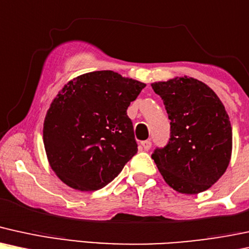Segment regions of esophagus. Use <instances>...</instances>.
<instances>
[{"label":"esophagus","instance_id":"esophagus-1","mask_svg":"<svg viewBox=\"0 0 249 249\" xmlns=\"http://www.w3.org/2000/svg\"><path fill=\"white\" fill-rule=\"evenodd\" d=\"M141 147H142L143 149H144L145 151H148L149 149L151 148V142L148 141V140H147V141H142V142H141Z\"/></svg>","mask_w":249,"mask_h":249}]
</instances>
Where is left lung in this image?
Segmentation results:
<instances>
[{
  "mask_svg": "<svg viewBox=\"0 0 249 249\" xmlns=\"http://www.w3.org/2000/svg\"><path fill=\"white\" fill-rule=\"evenodd\" d=\"M162 98L170 139L151 155L163 178L180 194L197 195L224 175L232 154V127L223 102L194 78L151 84Z\"/></svg>",
  "mask_w": 249,
  "mask_h": 249,
  "instance_id": "1",
  "label": "left lung"
}]
</instances>
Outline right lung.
<instances>
[{
  "label": "right lung",
  "instance_id": "add662e5",
  "mask_svg": "<svg viewBox=\"0 0 249 249\" xmlns=\"http://www.w3.org/2000/svg\"><path fill=\"white\" fill-rule=\"evenodd\" d=\"M144 87L116 72L95 71L58 93L44 120L43 140L52 170L66 185L102 189L137 153L127 109Z\"/></svg>",
  "mask_w": 249,
  "mask_h": 249
}]
</instances>
